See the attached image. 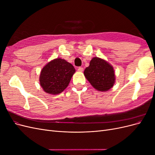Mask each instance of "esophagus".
<instances>
[{
    "label": "esophagus",
    "instance_id": "34e87169",
    "mask_svg": "<svg viewBox=\"0 0 155 155\" xmlns=\"http://www.w3.org/2000/svg\"><path fill=\"white\" fill-rule=\"evenodd\" d=\"M78 70L79 72H83V67H79Z\"/></svg>",
    "mask_w": 155,
    "mask_h": 155
}]
</instances>
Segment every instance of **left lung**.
Returning <instances> with one entry per match:
<instances>
[{
	"label": "left lung",
	"instance_id": "1",
	"mask_svg": "<svg viewBox=\"0 0 155 155\" xmlns=\"http://www.w3.org/2000/svg\"><path fill=\"white\" fill-rule=\"evenodd\" d=\"M84 76L98 91L107 92L114 86L116 78L114 68L104 59L93 58L84 71Z\"/></svg>",
	"mask_w": 155,
	"mask_h": 155
}]
</instances>
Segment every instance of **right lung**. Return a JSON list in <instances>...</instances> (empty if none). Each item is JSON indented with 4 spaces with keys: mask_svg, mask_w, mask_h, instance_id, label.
I'll list each match as a JSON object with an SVG mask.
<instances>
[{
    "mask_svg": "<svg viewBox=\"0 0 155 155\" xmlns=\"http://www.w3.org/2000/svg\"><path fill=\"white\" fill-rule=\"evenodd\" d=\"M75 72L73 65L66 60L54 59L42 68L39 76L40 85L45 92L57 95L68 87Z\"/></svg>",
    "mask_w": 155,
    "mask_h": 155,
    "instance_id": "1",
    "label": "right lung"
}]
</instances>
